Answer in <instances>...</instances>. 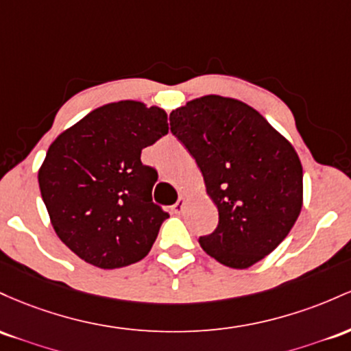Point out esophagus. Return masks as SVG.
<instances>
[{"mask_svg": "<svg viewBox=\"0 0 351 351\" xmlns=\"http://www.w3.org/2000/svg\"><path fill=\"white\" fill-rule=\"evenodd\" d=\"M184 207H186V197L180 195L179 200H177L174 206H172V210H174L176 214H180V212L184 210Z\"/></svg>", "mask_w": 351, "mask_h": 351, "instance_id": "esophagus-1", "label": "esophagus"}]
</instances>
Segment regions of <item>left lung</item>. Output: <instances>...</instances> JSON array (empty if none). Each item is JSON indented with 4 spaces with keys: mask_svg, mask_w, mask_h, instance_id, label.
<instances>
[{
    "mask_svg": "<svg viewBox=\"0 0 351 351\" xmlns=\"http://www.w3.org/2000/svg\"><path fill=\"white\" fill-rule=\"evenodd\" d=\"M171 132L194 157L219 210L200 247L249 269L289 235L302 210L303 171L292 144L245 102L204 96L171 112Z\"/></svg>",
    "mask_w": 351,
    "mask_h": 351,
    "instance_id": "8db88e82",
    "label": "left lung"
}]
</instances>
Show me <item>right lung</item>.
I'll list each match as a JSON object with an SVG mask.
<instances>
[{
  "label": "right lung",
  "instance_id": "add662e5",
  "mask_svg": "<svg viewBox=\"0 0 351 351\" xmlns=\"http://www.w3.org/2000/svg\"><path fill=\"white\" fill-rule=\"evenodd\" d=\"M169 131L167 114L143 102L94 109L49 145L38 180L58 237L99 269L139 262L169 217L152 202L157 171L141 152Z\"/></svg>",
  "mask_w": 351,
  "mask_h": 351
}]
</instances>
